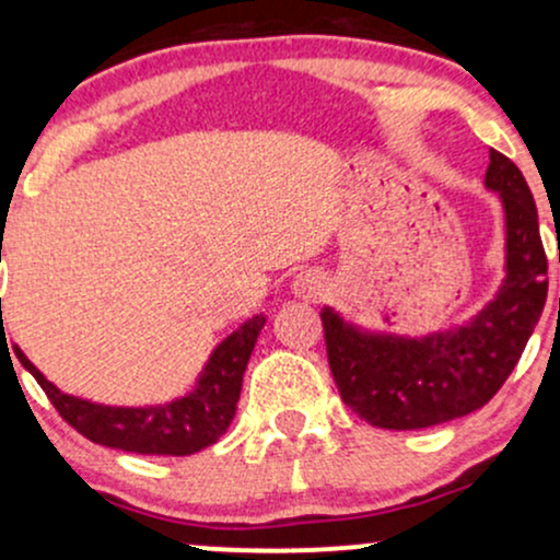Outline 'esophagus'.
Listing matches in <instances>:
<instances>
[{
    "instance_id": "esophagus-1",
    "label": "esophagus",
    "mask_w": 560,
    "mask_h": 560,
    "mask_svg": "<svg viewBox=\"0 0 560 560\" xmlns=\"http://www.w3.org/2000/svg\"><path fill=\"white\" fill-rule=\"evenodd\" d=\"M294 292L305 300H320L326 292V284L320 281V276L313 273H300L298 281H294Z\"/></svg>"
}]
</instances>
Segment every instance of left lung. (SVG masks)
Returning <instances> with one entry per match:
<instances>
[{
	"label": "left lung",
	"mask_w": 560,
	"mask_h": 560,
	"mask_svg": "<svg viewBox=\"0 0 560 560\" xmlns=\"http://www.w3.org/2000/svg\"><path fill=\"white\" fill-rule=\"evenodd\" d=\"M485 182L500 191L508 273L485 311L460 329L423 339L361 334L324 307L326 355L345 405L378 429L436 427L481 408L516 369L548 298V258L522 171L490 150Z\"/></svg>",
	"instance_id": "left-lung-1"
}]
</instances>
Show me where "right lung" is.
I'll return each mask as SVG.
<instances>
[{"instance_id":"right-lung-1","label":"right lung","mask_w":560,"mask_h":560,"mask_svg":"<svg viewBox=\"0 0 560 560\" xmlns=\"http://www.w3.org/2000/svg\"><path fill=\"white\" fill-rule=\"evenodd\" d=\"M262 324H266L262 316L249 318L242 329L215 347L189 395L152 408H110V405L70 397L42 376V371L23 355L21 347H15V355L23 369L34 374L38 387L47 392L62 421L86 440L139 455H191L218 442V436L226 432L234 419L244 369Z\"/></svg>"}]
</instances>
